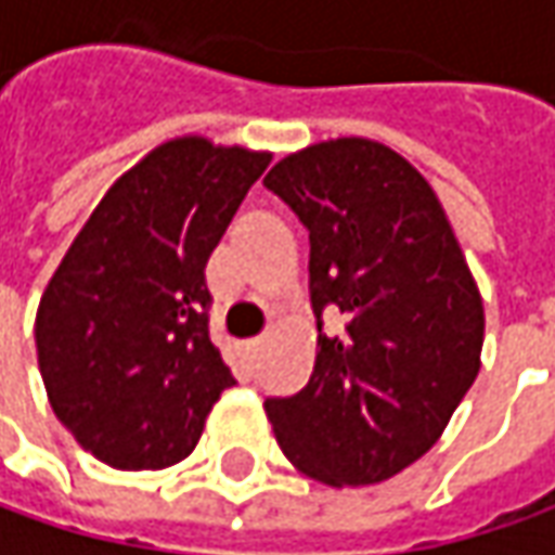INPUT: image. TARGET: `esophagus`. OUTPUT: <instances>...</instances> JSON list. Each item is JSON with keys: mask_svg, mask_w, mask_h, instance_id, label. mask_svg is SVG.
I'll use <instances>...</instances> for the list:
<instances>
[{"mask_svg": "<svg viewBox=\"0 0 555 555\" xmlns=\"http://www.w3.org/2000/svg\"><path fill=\"white\" fill-rule=\"evenodd\" d=\"M262 346H266V339H253V343H249L246 349H249L253 354H259V352H262Z\"/></svg>", "mask_w": 555, "mask_h": 555, "instance_id": "34e87169", "label": "esophagus"}]
</instances>
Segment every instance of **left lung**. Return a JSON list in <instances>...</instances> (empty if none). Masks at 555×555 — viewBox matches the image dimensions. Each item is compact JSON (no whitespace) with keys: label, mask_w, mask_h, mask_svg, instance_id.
<instances>
[{"label":"left lung","mask_w":555,"mask_h":555,"mask_svg":"<svg viewBox=\"0 0 555 555\" xmlns=\"http://www.w3.org/2000/svg\"><path fill=\"white\" fill-rule=\"evenodd\" d=\"M311 241L318 336L309 386L266 401L284 457L309 479L358 488L436 444L481 367V293L448 212L414 163L373 139L309 144L271 166Z\"/></svg>","instance_id":"1"}]
</instances>
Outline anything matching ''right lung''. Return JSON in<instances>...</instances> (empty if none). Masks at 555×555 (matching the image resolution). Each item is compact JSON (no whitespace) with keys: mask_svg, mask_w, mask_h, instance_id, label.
Here are the masks:
<instances>
[{"mask_svg":"<svg viewBox=\"0 0 555 555\" xmlns=\"http://www.w3.org/2000/svg\"><path fill=\"white\" fill-rule=\"evenodd\" d=\"M268 151L179 135L104 191L36 309L54 416L114 469H166L234 376L209 343L203 268Z\"/></svg>","mask_w":555,"mask_h":555,"instance_id":"right-lung-1","label":"right lung"}]
</instances>
